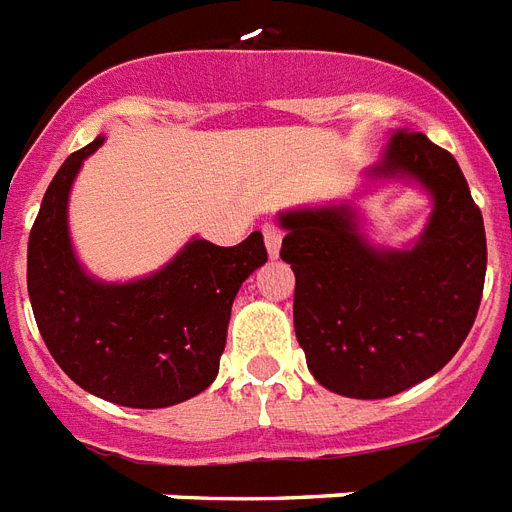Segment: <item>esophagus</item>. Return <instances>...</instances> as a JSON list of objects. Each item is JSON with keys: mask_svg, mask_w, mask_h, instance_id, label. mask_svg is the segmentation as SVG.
I'll list each match as a JSON object with an SVG mask.
<instances>
[{"mask_svg": "<svg viewBox=\"0 0 512 512\" xmlns=\"http://www.w3.org/2000/svg\"><path fill=\"white\" fill-rule=\"evenodd\" d=\"M263 239H265L268 255L271 257L279 255V249H282V230L276 228V225H263Z\"/></svg>", "mask_w": 512, "mask_h": 512, "instance_id": "1", "label": "esophagus"}]
</instances>
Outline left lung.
<instances>
[{"mask_svg":"<svg viewBox=\"0 0 512 512\" xmlns=\"http://www.w3.org/2000/svg\"><path fill=\"white\" fill-rule=\"evenodd\" d=\"M368 185L413 182L432 198L421 236L376 247L351 201L279 212L295 273V335L311 376L335 395L381 400L435 376L481 306L486 230L454 155L395 131Z\"/></svg>","mask_w":512,"mask_h":512,"instance_id":"left-lung-1","label":"left lung"}]
</instances>
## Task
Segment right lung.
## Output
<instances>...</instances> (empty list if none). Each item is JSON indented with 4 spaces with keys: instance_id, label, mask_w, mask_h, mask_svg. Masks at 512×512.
Masks as SVG:
<instances>
[{
    "instance_id": "right-lung-1",
    "label": "right lung",
    "mask_w": 512,
    "mask_h": 512,
    "mask_svg": "<svg viewBox=\"0 0 512 512\" xmlns=\"http://www.w3.org/2000/svg\"><path fill=\"white\" fill-rule=\"evenodd\" d=\"M104 136L72 152L50 182L29 236L26 284L42 341L74 384L126 408H169L201 395L220 373L230 306L268 260L263 233L236 247L187 241L134 282L85 271L69 236V193Z\"/></svg>"
}]
</instances>
